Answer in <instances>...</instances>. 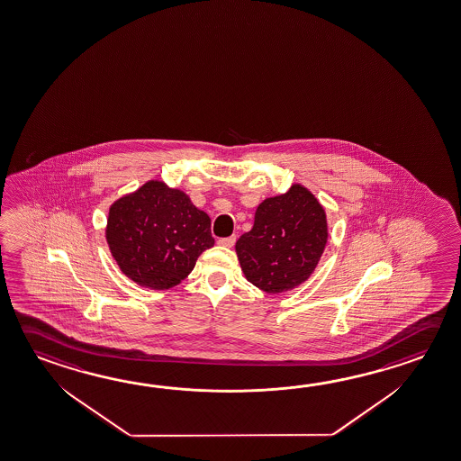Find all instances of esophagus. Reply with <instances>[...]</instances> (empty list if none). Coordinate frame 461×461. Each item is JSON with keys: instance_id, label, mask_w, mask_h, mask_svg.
<instances>
[{"instance_id": "34e87169", "label": "esophagus", "mask_w": 461, "mask_h": 461, "mask_svg": "<svg viewBox=\"0 0 461 461\" xmlns=\"http://www.w3.org/2000/svg\"><path fill=\"white\" fill-rule=\"evenodd\" d=\"M234 242H236V236H228V238H221L219 240L220 246H223V248H233Z\"/></svg>"}]
</instances>
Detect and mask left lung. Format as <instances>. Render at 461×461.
I'll list each match as a JSON object with an SVG mask.
<instances>
[{
  "mask_svg": "<svg viewBox=\"0 0 461 461\" xmlns=\"http://www.w3.org/2000/svg\"><path fill=\"white\" fill-rule=\"evenodd\" d=\"M327 217L315 195L301 185L260 203L254 227L236 241L244 276L268 294L306 282L327 244Z\"/></svg>",
  "mask_w": 461,
  "mask_h": 461,
  "instance_id": "obj_1",
  "label": "left lung"
}]
</instances>
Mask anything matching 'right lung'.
Instances as JSON below:
<instances>
[{"instance_id":"1","label":"right lung","mask_w":461,"mask_h":461,"mask_svg":"<svg viewBox=\"0 0 461 461\" xmlns=\"http://www.w3.org/2000/svg\"><path fill=\"white\" fill-rule=\"evenodd\" d=\"M106 242L122 274L152 290L185 280L213 246L211 217L179 189L149 181L110 207Z\"/></svg>"}]
</instances>
